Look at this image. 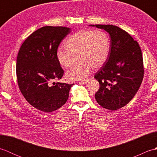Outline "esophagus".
I'll return each instance as SVG.
<instances>
[{"instance_id":"34e87169","label":"esophagus","mask_w":157,"mask_h":157,"mask_svg":"<svg viewBox=\"0 0 157 157\" xmlns=\"http://www.w3.org/2000/svg\"><path fill=\"white\" fill-rule=\"evenodd\" d=\"M88 81H89V79H84V80L79 81V83L82 84H86L88 82Z\"/></svg>"}]
</instances>
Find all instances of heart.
Masks as SVG:
<instances>
[{
	"instance_id": "b5f03b06",
	"label": "heart",
	"mask_w": 157,
	"mask_h": 157,
	"mask_svg": "<svg viewBox=\"0 0 157 157\" xmlns=\"http://www.w3.org/2000/svg\"><path fill=\"white\" fill-rule=\"evenodd\" d=\"M110 45L108 35L101 29L80 30L70 36L64 42L65 48H59L56 54L59 63L64 68H71L76 60L79 61L66 73L67 80H82L91 68L101 67L108 58Z\"/></svg>"
}]
</instances>
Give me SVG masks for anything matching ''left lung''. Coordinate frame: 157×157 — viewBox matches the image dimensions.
Returning <instances> with one entry per match:
<instances>
[{
    "label": "left lung",
    "mask_w": 157,
    "mask_h": 157,
    "mask_svg": "<svg viewBox=\"0 0 157 157\" xmlns=\"http://www.w3.org/2000/svg\"><path fill=\"white\" fill-rule=\"evenodd\" d=\"M102 29L111 38L108 58L94 75L100 88L95 98L103 108L117 110L138 92L144 76L140 47L128 32L113 25H90Z\"/></svg>",
    "instance_id": "1"
}]
</instances>
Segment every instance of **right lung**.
I'll return each mask as SVG.
<instances>
[{
  "label": "right lung",
  "mask_w": 157,
  "mask_h": 157,
  "mask_svg": "<svg viewBox=\"0 0 157 157\" xmlns=\"http://www.w3.org/2000/svg\"><path fill=\"white\" fill-rule=\"evenodd\" d=\"M71 32L69 28L44 26L33 32L19 49L16 65L19 89L26 101L41 111H54L69 98L73 84L51 82L63 75L56 54Z\"/></svg>",
  "instance_id": "add662e5"
}]
</instances>
